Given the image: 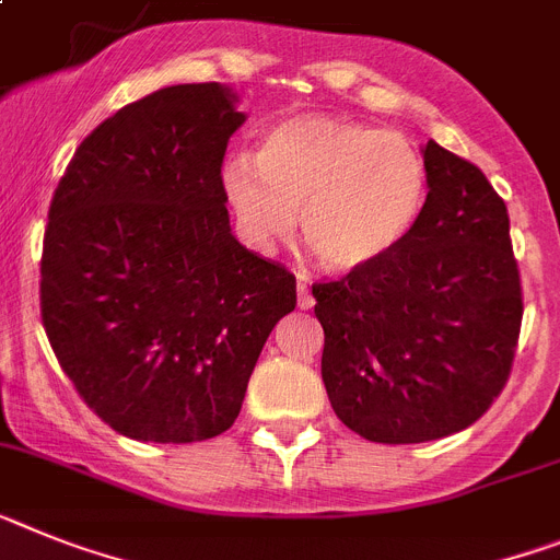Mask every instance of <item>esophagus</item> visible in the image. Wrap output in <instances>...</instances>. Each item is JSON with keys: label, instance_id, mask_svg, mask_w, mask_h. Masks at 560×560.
Returning a JSON list of instances; mask_svg holds the SVG:
<instances>
[{"label": "esophagus", "instance_id": "esophagus-1", "mask_svg": "<svg viewBox=\"0 0 560 560\" xmlns=\"http://www.w3.org/2000/svg\"><path fill=\"white\" fill-rule=\"evenodd\" d=\"M298 305L303 308V312H312V308H314L312 289H308V283H303V280L298 283Z\"/></svg>", "mask_w": 560, "mask_h": 560}]
</instances>
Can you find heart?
I'll list each match as a JSON object with an SVG mask.
<instances>
[{
  "instance_id": "obj_1",
  "label": "heart",
  "mask_w": 560,
  "mask_h": 560,
  "mask_svg": "<svg viewBox=\"0 0 560 560\" xmlns=\"http://www.w3.org/2000/svg\"><path fill=\"white\" fill-rule=\"evenodd\" d=\"M221 189L243 237L260 252L294 226L328 271H360L394 255L428 198V164L402 132L339 116H291L232 155Z\"/></svg>"
}]
</instances>
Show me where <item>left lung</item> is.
I'll use <instances>...</instances> for the list:
<instances>
[{
    "label": "left lung",
    "mask_w": 560,
    "mask_h": 560,
    "mask_svg": "<svg viewBox=\"0 0 560 560\" xmlns=\"http://www.w3.org/2000/svg\"><path fill=\"white\" fill-rule=\"evenodd\" d=\"M422 158L428 198L402 246L312 289L328 399L368 442L470 428L504 388L518 342L524 303L504 200L436 141Z\"/></svg>",
    "instance_id": "1"
}]
</instances>
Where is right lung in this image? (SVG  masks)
Returning <instances> with one entry per match:
<instances>
[{
	"instance_id": "add662e5",
	"label": "right lung",
	"mask_w": 560,
	"mask_h": 560,
	"mask_svg": "<svg viewBox=\"0 0 560 560\" xmlns=\"http://www.w3.org/2000/svg\"><path fill=\"white\" fill-rule=\"evenodd\" d=\"M246 113L226 84L155 90L67 164L42 252V323L81 399L121 436L186 444L241 413L298 280L229 226L221 166Z\"/></svg>"
}]
</instances>
